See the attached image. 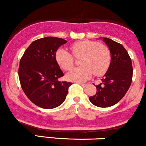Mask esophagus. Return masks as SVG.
Segmentation results:
<instances>
[{"label": "esophagus", "instance_id": "1", "mask_svg": "<svg viewBox=\"0 0 146 146\" xmlns=\"http://www.w3.org/2000/svg\"><path fill=\"white\" fill-rule=\"evenodd\" d=\"M78 84H80L81 85V86H82V87H84V88H85V87L87 86L86 84H82V83H78Z\"/></svg>", "mask_w": 146, "mask_h": 146}]
</instances>
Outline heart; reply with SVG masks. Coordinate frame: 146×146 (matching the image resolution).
I'll list each match as a JSON object with an SVG mask.
<instances>
[{"label":"heart","mask_w":146,"mask_h":146,"mask_svg":"<svg viewBox=\"0 0 146 146\" xmlns=\"http://www.w3.org/2000/svg\"><path fill=\"white\" fill-rule=\"evenodd\" d=\"M73 56L76 58L82 56V66L73 68L66 74L67 80L75 82H84L91 78L93 73L97 76L103 75L110 64V52L106 46L96 41L83 40L71 45ZM70 52L60 48L56 53L57 63L62 69H71L74 64V57Z\"/></svg>","instance_id":"heart-1"}]
</instances>
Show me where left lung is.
I'll return each instance as SVG.
<instances>
[{
	"label": "left lung",
	"mask_w": 146,
	"mask_h": 146,
	"mask_svg": "<svg viewBox=\"0 0 146 146\" xmlns=\"http://www.w3.org/2000/svg\"><path fill=\"white\" fill-rule=\"evenodd\" d=\"M110 52V64L96 85L97 93L89 98L93 105L107 108L118 103L127 93L132 83V65L128 52L123 45L108 38H103Z\"/></svg>",
	"instance_id": "1"
}]
</instances>
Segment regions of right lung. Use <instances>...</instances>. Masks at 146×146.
I'll return each mask as SVG.
<instances>
[{
  "mask_svg": "<svg viewBox=\"0 0 146 146\" xmlns=\"http://www.w3.org/2000/svg\"><path fill=\"white\" fill-rule=\"evenodd\" d=\"M67 41L45 37L33 41L20 61L18 76L23 91L34 104L52 109L64 102L71 82H59L63 72L56 60V53Z\"/></svg>",
  "mask_w": 146,
  "mask_h": 146,
  "instance_id": "right-lung-1",
  "label": "right lung"
}]
</instances>
